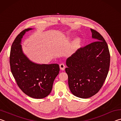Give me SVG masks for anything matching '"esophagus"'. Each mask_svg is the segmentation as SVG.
<instances>
[{
	"label": "esophagus",
	"instance_id": "esophagus-1",
	"mask_svg": "<svg viewBox=\"0 0 121 121\" xmlns=\"http://www.w3.org/2000/svg\"><path fill=\"white\" fill-rule=\"evenodd\" d=\"M59 67H60V69H61V70L64 71L65 69V66L64 64H63V63L60 64V65H59Z\"/></svg>",
	"mask_w": 121,
	"mask_h": 121
}]
</instances>
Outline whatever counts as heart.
<instances>
[{"label": "heart", "mask_w": 121, "mask_h": 121, "mask_svg": "<svg viewBox=\"0 0 121 121\" xmlns=\"http://www.w3.org/2000/svg\"><path fill=\"white\" fill-rule=\"evenodd\" d=\"M81 40L80 39V38H77V39H76L73 42V49H77L79 48L80 46H81Z\"/></svg>", "instance_id": "1"}]
</instances>
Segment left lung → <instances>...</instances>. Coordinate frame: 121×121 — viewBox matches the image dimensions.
<instances>
[{"label":"left lung","mask_w":121,"mask_h":121,"mask_svg":"<svg viewBox=\"0 0 121 121\" xmlns=\"http://www.w3.org/2000/svg\"><path fill=\"white\" fill-rule=\"evenodd\" d=\"M95 41L81 47L67 59L65 72L71 92L81 98L96 94L103 86L109 71L110 54L100 33L91 29Z\"/></svg>","instance_id":"1"}]
</instances>
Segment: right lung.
Listing matches in <instances>:
<instances>
[{"instance_id":"add662e5","label":"right lung","mask_w":121,"mask_h":121,"mask_svg":"<svg viewBox=\"0 0 121 121\" xmlns=\"http://www.w3.org/2000/svg\"><path fill=\"white\" fill-rule=\"evenodd\" d=\"M32 29L24 30L17 36L10 49V70L22 91L33 98L42 99L52 91L54 80L59 74L58 64H37L23 54L21 41L23 35Z\"/></svg>"}]
</instances>
